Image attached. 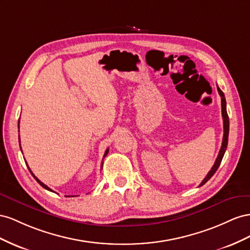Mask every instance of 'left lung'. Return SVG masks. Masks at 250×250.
Wrapping results in <instances>:
<instances>
[{"mask_svg": "<svg viewBox=\"0 0 250 250\" xmlns=\"http://www.w3.org/2000/svg\"><path fill=\"white\" fill-rule=\"evenodd\" d=\"M219 94L221 96V108H222V117H223V127H224V134H223V141H222V146H221V148L219 151V155L217 157V159L215 161V165L212 166L211 169L208 172V174L206 175V177L202 180V182L200 183L199 187H202L203 184H205L208 182L210 178L213 176V174L216 173V170L218 169L219 166L221 165V161L223 159V156L225 154L226 147H227V142H228V133H229V119H228V115H227V111H226V101H225V96L224 93L219 87H217Z\"/></svg>", "mask_w": 250, "mask_h": 250, "instance_id": "left-lung-1", "label": "left lung"}]
</instances>
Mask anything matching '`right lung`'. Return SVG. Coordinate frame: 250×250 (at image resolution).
Here are the masks:
<instances>
[{
  "label": "right lung",
  "instance_id": "obj_1",
  "mask_svg": "<svg viewBox=\"0 0 250 250\" xmlns=\"http://www.w3.org/2000/svg\"><path fill=\"white\" fill-rule=\"evenodd\" d=\"M19 125H20V119H19ZM19 142H20V145H21V141H20V136H19ZM21 149H22V148H21ZM108 153H109V148H106V151L104 152V157H105L106 155H108ZM27 167H28V166H27ZM102 167H103V163H102ZM28 168H29V167H28ZM29 170H30V173H31V175H32V176L34 177V179H35V180H37V181H38V182H39V183H40V184L42 185V188H46V189H48V190H50V191H53V190H52L51 188H48L46 184H44V183H42V181H40V180L38 179V178H37V177H35V176L33 175V173L31 172V169H30V168H29ZM68 197H71V196H68ZM72 197H73V196H72Z\"/></svg>",
  "mask_w": 250,
  "mask_h": 250
}]
</instances>
